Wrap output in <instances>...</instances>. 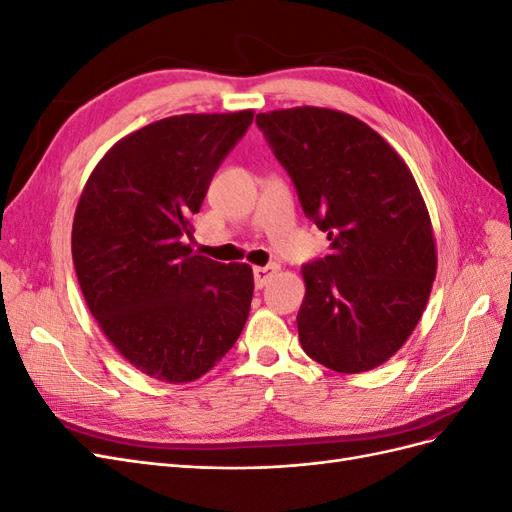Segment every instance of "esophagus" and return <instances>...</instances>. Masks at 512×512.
<instances>
[{
  "mask_svg": "<svg viewBox=\"0 0 512 512\" xmlns=\"http://www.w3.org/2000/svg\"><path fill=\"white\" fill-rule=\"evenodd\" d=\"M275 269L277 267H256L254 269V284H256V288H262V286H267V282L271 280V275L275 273Z\"/></svg>",
  "mask_w": 512,
  "mask_h": 512,
  "instance_id": "34e87169",
  "label": "esophagus"
}]
</instances>
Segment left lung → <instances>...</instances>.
<instances>
[{"label": "left lung", "instance_id": "1", "mask_svg": "<svg viewBox=\"0 0 512 512\" xmlns=\"http://www.w3.org/2000/svg\"><path fill=\"white\" fill-rule=\"evenodd\" d=\"M305 218L331 252L301 267L297 316L307 356L339 374L389 361L406 344L436 280V243L406 162L367 123L318 106L256 115Z\"/></svg>", "mask_w": 512, "mask_h": 512}]
</instances>
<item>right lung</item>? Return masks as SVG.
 Listing matches in <instances>:
<instances>
[{
    "instance_id": "add662e5",
    "label": "right lung",
    "mask_w": 512,
    "mask_h": 512,
    "mask_svg": "<svg viewBox=\"0 0 512 512\" xmlns=\"http://www.w3.org/2000/svg\"><path fill=\"white\" fill-rule=\"evenodd\" d=\"M254 111L175 115L128 134L89 175L72 258L89 312L143 374L192 382L241 335L252 267L192 252V215Z\"/></svg>"
}]
</instances>
